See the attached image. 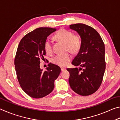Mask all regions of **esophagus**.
<instances>
[{
	"mask_svg": "<svg viewBox=\"0 0 120 120\" xmlns=\"http://www.w3.org/2000/svg\"><path fill=\"white\" fill-rule=\"evenodd\" d=\"M61 69L62 71H64V70H66V68H61Z\"/></svg>",
	"mask_w": 120,
	"mask_h": 120,
	"instance_id": "obj_1",
	"label": "esophagus"
}]
</instances>
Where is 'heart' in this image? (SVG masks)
<instances>
[{"label":"heart","instance_id":"1","mask_svg":"<svg viewBox=\"0 0 120 120\" xmlns=\"http://www.w3.org/2000/svg\"><path fill=\"white\" fill-rule=\"evenodd\" d=\"M54 38L58 41L65 44V51H69L71 53H78L82 46V40L78 34H74L71 31L61 28L54 34ZM44 48L45 52L48 54L52 53V46L50 40H47L44 42ZM71 55L69 52L58 54L52 59L53 64L64 67L66 66L71 59Z\"/></svg>","mask_w":120,"mask_h":120}]
</instances>
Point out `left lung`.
Returning a JSON list of instances; mask_svg holds the SVG:
<instances>
[{"label":"left lung","instance_id":"1","mask_svg":"<svg viewBox=\"0 0 120 120\" xmlns=\"http://www.w3.org/2000/svg\"><path fill=\"white\" fill-rule=\"evenodd\" d=\"M70 28L80 35L82 46L72 61L80 67L67 68L69 82L75 93L88 96L96 92L102 82L106 68L104 43L98 32L86 24H72Z\"/></svg>","mask_w":120,"mask_h":120}]
</instances>
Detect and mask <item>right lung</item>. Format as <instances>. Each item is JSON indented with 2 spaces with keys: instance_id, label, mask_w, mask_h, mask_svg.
I'll return each mask as SVG.
<instances>
[{
  "instance_id": "add662e5",
  "label": "right lung",
  "mask_w": 120,
  "mask_h": 120,
  "mask_svg": "<svg viewBox=\"0 0 120 120\" xmlns=\"http://www.w3.org/2000/svg\"><path fill=\"white\" fill-rule=\"evenodd\" d=\"M56 28L40 27L26 34L18 46L14 60L20 86L28 96L40 98L53 90L54 81L61 72L58 66L49 64L46 70L40 69V59L46 55L44 42Z\"/></svg>"
}]
</instances>
